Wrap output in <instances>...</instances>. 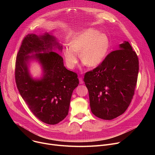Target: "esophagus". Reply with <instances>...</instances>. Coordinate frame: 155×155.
Segmentation results:
<instances>
[{"mask_svg":"<svg viewBox=\"0 0 155 155\" xmlns=\"http://www.w3.org/2000/svg\"><path fill=\"white\" fill-rule=\"evenodd\" d=\"M78 79H79V81H80V84H82V83H83V79H82V78L80 77Z\"/></svg>","mask_w":155,"mask_h":155,"instance_id":"obj_1","label":"esophagus"}]
</instances>
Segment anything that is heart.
Wrapping results in <instances>:
<instances>
[{"label":"heart","mask_w":155,"mask_h":155,"mask_svg":"<svg viewBox=\"0 0 155 155\" xmlns=\"http://www.w3.org/2000/svg\"><path fill=\"white\" fill-rule=\"evenodd\" d=\"M109 48L107 36L90 28L78 33L70 43V47L63 50L66 64L73 69L78 62L79 53L84 64L93 68L98 65L105 58Z\"/></svg>","instance_id":"obj_1"}]
</instances>
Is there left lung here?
<instances>
[{"mask_svg": "<svg viewBox=\"0 0 155 155\" xmlns=\"http://www.w3.org/2000/svg\"><path fill=\"white\" fill-rule=\"evenodd\" d=\"M139 68L136 53L124 41L119 50L110 53L97 68L85 74L83 80L95 116L110 120L126 111L134 94Z\"/></svg>", "mask_w": 155, "mask_h": 155, "instance_id": "8db88e82", "label": "left lung"}]
</instances>
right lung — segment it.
<instances>
[{
  "mask_svg": "<svg viewBox=\"0 0 155 155\" xmlns=\"http://www.w3.org/2000/svg\"><path fill=\"white\" fill-rule=\"evenodd\" d=\"M54 48H62L49 34H28L22 41L15 64V81L21 97L35 117L48 124H58L68 115L73 91L79 84L77 74L66 69L63 58L52 51ZM33 52L35 56H28ZM31 57L42 65L41 80L32 79L28 74L27 63Z\"/></svg>",
  "mask_w": 155,
  "mask_h": 155,
  "instance_id": "1",
  "label": "right lung"
}]
</instances>
